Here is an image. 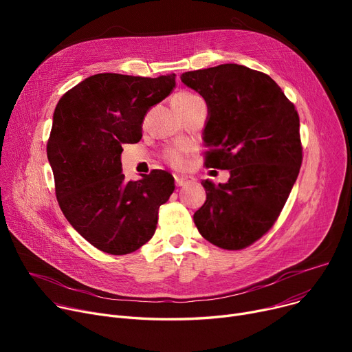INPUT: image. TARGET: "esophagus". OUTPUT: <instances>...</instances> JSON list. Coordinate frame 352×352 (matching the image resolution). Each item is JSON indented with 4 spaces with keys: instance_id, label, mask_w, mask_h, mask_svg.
Instances as JSON below:
<instances>
[{
    "instance_id": "34e87169",
    "label": "esophagus",
    "mask_w": 352,
    "mask_h": 352,
    "mask_svg": "<svg viewBox=\"0 0 352 352\" xmlns=\"http://www.w3.org/2000/svg\"><path fill=\"white\" fill-rule=\"evenodd\" d=\"M192 181H194V177H191V175H174V182L177 187L187 186V184H190Z\"/></svg>"
}]
</instances>
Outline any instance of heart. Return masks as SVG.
<instances>
[{
	"label": "heart",
	"mask_w": 352,
	"mask_h": 352,
	"mask_svg": "<svg viewBox=\"0 0 352 352\" xmlns=\"http://www.w3.org/2000/svg\"><path fill=\"white\" fill-rule=\"evenodd\" d=\"M198 101H202V100L197 94H194V92H188V91H181L173 97V105L178 111L190 108ZM186 155H187V148L173 146V148H166L164 153V160L166 164L171 165L173 168H182V166L186 165Z\"/></svg>",
	"instance_id": "b5f03b06"
}]
</instances>
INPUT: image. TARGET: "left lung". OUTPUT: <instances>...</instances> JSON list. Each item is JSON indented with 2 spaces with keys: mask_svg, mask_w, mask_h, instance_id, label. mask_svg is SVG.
Listing matches in <instances>:
<instances>
[{
  "mask_svg": "<svg viewBox=\"0 0 352 352\" xmlns=\"http://www.w3.org/2000/svg\"><path fill=\"white\" fill-rule=\"evenodd\" d=\"M181 81L208 107L206 166L231 174L217 187L201 182L207 201L194 223L219 248H247L272 228L300 174V116L270 76L244 65L188 71Z\"/></svg>",
  "mask_w": 352,
  "mask_h": 352,
  "instance_id": "obj_1",
  "label": "left lung"
}]
</instances>
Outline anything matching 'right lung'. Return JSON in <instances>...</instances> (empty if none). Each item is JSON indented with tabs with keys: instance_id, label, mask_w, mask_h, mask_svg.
<instances>
[{
	"instance_id": "right-lung-1",
	"label": "right lung",
	"mask_w": 352,
	"mask_h": 352,
	"mask_svg": "<svg viewBox=\"0 0 352 352\" xmlns=\"http://www.w3.org/2000/svg\"><path fill=\"white\" fill-rule=\"evenodd\" d=\"M174 87L175 74L104 72L72 87L55 107L47 142L55 195L68 223L102 252L125 255L150 241L158 210L175 188L162 170L140 181L121 173L122 144L141 140L148 109Z\"/></svg>"
}]
</instances>
